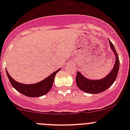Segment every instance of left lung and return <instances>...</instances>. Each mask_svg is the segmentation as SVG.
<instances>
[{
	"instance_id": "obj_1",
	"label": "left lung",
	"mask_w": 130,
	"mask_h": 130,
	"mask_svg": "<svg viewBox=\"0 0 130 130\" xmlns=\"http://www.w3.org/2000/svg\"><path fill=\"white\" fill-rule=\"evenodd\" d=\"M110 46L116 55V61L113 69L106 77L101 80H89L84 77L79 72H77L75 80L78 88L89 94H98L102 92L111 87L115 82L120 67V60L118 53L111 41H109Z\"/></svg>"
}]
</instances>
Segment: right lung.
<instances>
[{"instance_id":"right-lung-1","label":"right lung","mask_w":130,"mask_h":130,"mask_svg":"<svg viewBox=\"0 0 130 130\" xmlns=\"http://www.w3.org/2000/svg\"><path fill=\"white\" fill-rule=\"evenodd\" d=\"M60 70V69H59L57 71L54 72L50 75L48 76L45 79L34 84H24L19 83L10 77L7 70H6V73L8 76L10 84L15 90L26 96L30 98H36V97H40L45 95L50 91L53 84L55 76Z\"/></svg>"}]
</instances>
